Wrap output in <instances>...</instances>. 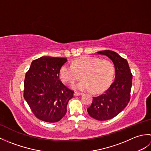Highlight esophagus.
I'll list each match as a JSON object with an SVG mask.
<instances>
[{
    "instance_id": "obj_1",
    "label": "esophagus",
    "mask_w": 151,
    "mask_h": 151,
    "mask_svg": "<svg viewBox=\"0 0 151 151\" xmlns=\"http://www.w3.org/2000/svg\"><path fill=\"white\" fill-rule=\"evenodd\" d=\"M82 93H78V92H75L74 93V96L75 97H77V96H79V95H82Z\"/></svg>"
}]
</instances>
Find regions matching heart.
I'll list each match as a JSON object with an SVG mask.
<instances>
[{
  "label": "heart",
  "mask_w": 151,
  "mask_h": 151,
  "mask_svg": "<svg viewBox=\"0 0 151 151\" xmlns=\"http://www.w3.org/2000/svg\"><path fill=\"white\" fill-rule=\"evenodd\" d=\"M81 77L83 78L73 88L77 90L91 89L99 93L107 89L113 81L114 67L110 61L100 60L91 56H82L72 62L64 63L60 67L59 76L63 82L72 84Z\"/></svg>",
  "instance_id": "1"
}]
</instances>
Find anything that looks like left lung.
Instances as JSON below:
<instances>
[{"label": "left lung", "mask_w": 151, "mask_h": 151, "mask_svg": "<svg viewBox=\"0 0 151 151\" xmlns=\"http://www.w3.org/2000/svg\"><path fill=\"white\" fill-rule=\"evenodd\" d=\"M97 54L106 56L114 63L115 76L112 83L103 94L93 97L88 113L99 121L110 119L127 106L130 101L132 75L127 60L112 50L99 51Z\"/></svg>", "instance_id": "1"}]
</instances>
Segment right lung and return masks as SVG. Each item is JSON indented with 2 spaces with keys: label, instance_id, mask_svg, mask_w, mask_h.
Masks as SVG:
<instances>
[{
  "label": "right lung",
  "instance_id": "add662e5",
  "mask_svg": "<svg viewBox=\"0 0 151 151\" xmlns=\"http://www.w3.org/2000/svg\"><path fill=\"white\" fill-rule=\"evenodd\" d=\"M65 58L42 56L31 63L24 82V98L39 119L55 123L63 117L74 91L59 79Z\"/></svg>",
  "mask_w": 151,
  "mask_h": 151
}]
</instances>
